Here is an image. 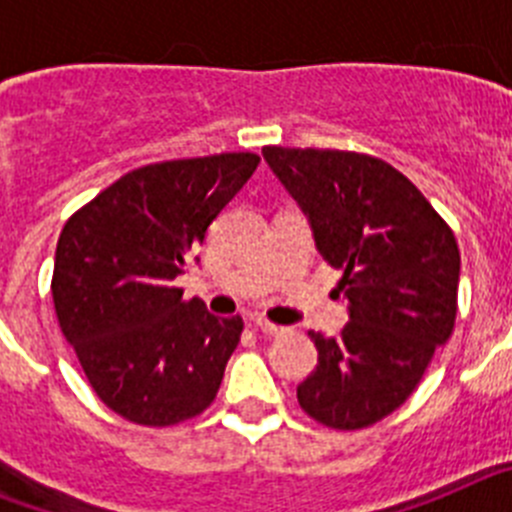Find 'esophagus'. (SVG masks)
<instances>
[{"mask_svg":"<svg viewBox=\"0 0 512 512\" xmlns=\"http://www.w3.org/2000/svg\"><path fill=\"white\" fill-rule=\"evenodd\" d=\"M253 325H256V330H261L264 336H282L284 333V328H279V325L269 323V320H264V318H256L253 320Z\"/></svg>","mask_w":512,"mask_h":512,"instance_id":"esophagus-1","label":"esophagus"}]
</instances>
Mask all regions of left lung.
Here are the masks:
<instances>
[{
  "mask_svg": "<svg viewBox=\"0 0 512 512\" xmlns=\"http://www.w3.org/2000/svg\"><path fill=\"white\" fill-rule=\"evenodd\" d=\"M261 153L310 220L320 256L343 271L336 292L348 302L336 338L310 330L318 366L297 387L300 408L336 431L369 428L413 395L454 333V230L382 158L282 146Z\"/></svg>",
  "mask_w": 512,
  "mask_h": 512,
  "instance_id": "obj_1",
  "label": "left lung"
}]
</instances>
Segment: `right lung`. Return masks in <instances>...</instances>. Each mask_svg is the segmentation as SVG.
Segmentation results:
<instances>
[{"instance_id": "obj_1", "label": "right lung", "mask_w": 512, "mask_h": 512, "mask_svg": "<svg viewBox=\"0 0 512 512\" xmlns=\"http://www.w3.org/2000/svg\"><path fill=\"white\" fill-rule=\"evenodd\" d=\"M259 161L215 153L140 166L63 225L51 282L58 325L120 418L166 428L215 400L243 320L184 300L174 279Z\"/></svg>"}]
</instances>
